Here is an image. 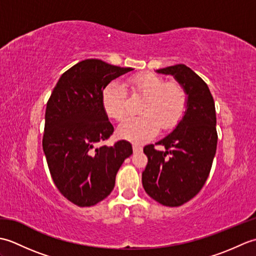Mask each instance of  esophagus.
<instances>
[{
    "instance_id": "esophagus-1",
    "label": "esophagus",
    "mask_w": 256,
    "mask_h": 256,
    "mask_svg": "<svg viewBox=\"0 0 256 256\" xmlns=\"http://www.w3.org/2000/svg\"><path fill=\"white\" fill-rule=\"evenodd\" d=\"M143 148L140 145H138V144H133V152L134 153H140V152H142Z\"/></svg>"
}]
</instances>
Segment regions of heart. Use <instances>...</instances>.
Returning <instances> with one entry per match:
<instances>
[{"mask_svg": "<svg viewBox=\"0 0 256 256\" xmlns=\"http://www.w3.org/2000/svg\"><path fill=\"white\" fill-rule=\"evenodd\" d=\"M132 94L145 98L140 106V116L128 118L118 125V135L121 138L140 143L158 132L176 126L182 118L188 104V96L182 84H166L154 74H138L130 79ZM102 106L108 116L122 120L128 113V98L124 86L112 81L102 92Z\"/></svg>", "mask_w": 256, "mask_h": 256, "instance_id": "b5f03b06", "label": "heart"}]
</instances>
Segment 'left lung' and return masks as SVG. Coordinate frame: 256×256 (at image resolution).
Listing matches in <instances>:
<instances>
[{
  "label": "left lung",
  "mask_w": 256,
  "mask_h": 256,
  "mask_svg": "<svg viewBox=\"0 0 256 256\" xmlns=\"http://www.w3.org/2000/svg\"><path fill=\"white\" fill-rule=\"evenodd\" d=\"M172 74L186 90L187 110L176 128L155 144L146 145L148 165L142 184L150 198L162 206H179L192 199L208 178L218 142L216 108L208 86L199 76L179 64L157 70Z\"/></svg>",
  "instance_id": "8db88e82"
}]
</instances>
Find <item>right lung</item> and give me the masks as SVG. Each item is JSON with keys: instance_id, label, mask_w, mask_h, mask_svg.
Listing matches in <instances>:
<instances>
[{"instance_id": "add662e5", "label": "right lung", "mask_w": 256, "mask_h": 256, "mask_svg": "<svg viewBox=\"0 0 256 256\" xmlns=\"http://www.w3.org/2000/svg\"><path fill=\"white\" fill-rule=\"evenodd\" d=\"M100 59H86L64 72L47 102L42 150L54 182L70 202L91 206L106 198L132 145L110 138L114 128L102 106V92L132 72Z\"/></svg>"}]
</instances>
